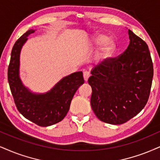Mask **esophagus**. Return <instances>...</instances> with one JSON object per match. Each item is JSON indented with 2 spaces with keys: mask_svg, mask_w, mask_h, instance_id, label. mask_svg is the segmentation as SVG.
<instances>
[{
  "mask_svg": "<svg viewBox=\"0 0 160 160\" xmlns=\"http://www.w3.org/2000/svg\"><path fill=\"white\" fill-rule=\"evenodd\" d=\"M83 76H84V81H88V78H89V77L90 76V72H88V71H84L83 72Z\"/></svg>",
  "mask_w": 160,
  "mask_h": 160,
  "instance_id": "obj_1",
  "label": "esophagus"
}]
</instances>
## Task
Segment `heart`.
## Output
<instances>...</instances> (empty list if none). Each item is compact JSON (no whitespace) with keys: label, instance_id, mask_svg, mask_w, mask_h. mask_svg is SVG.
Segmentation results:
<instances>
[{"label":"heart","instance_id":"b5f03b06","mask_svg":"<svg viewBox=\"0 0 160 160\" xmlns=\"http://www.w3.org/2000/svg\"><path fill=\"white\" fill-rule=\"evenodd\" d=\"M100 47L99 57L101 58H108L113 54L116 49V44L112 38H108L107 35L97 34L92 37L90 41L92 47Z\"/></svg>","mask_w":160,"mask_h":160}]
</instances>
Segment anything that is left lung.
<instances>
[{"label":"left lung","mask_w":160,"mask_h":160,"mask_svg":"<svg viewBox=\"0 0 160 160\" xmlns=\"http://www.w3.org/2000/svg\"><path fill=\"white\" fill-rule=\"evenodd\" d=\"M130 44L116 58H108L91 71L92 109L98 119L121 125L137 116L148 100L153 67L148 47L128 29Z\"/></svg>","instance_id":"obj_1"}]
</instances>
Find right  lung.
Masks as SVG:
<instances>
[{
    "label": "right lung",
    "instance_id": "add662e5",
    "mask_svg": "<svg viewBox=\"0 0 160 160\" xmlns=\"http://www.w3.org/2000/svg\"><path fill=\"white\" fill-rule=\"evenodd\" d=\"M34 32L29 29L14 44L8 68V82L18 110L29 121L41 127H47L65 117L75 92L84 80L80 71L63 78L45 93H34L26 88L19 76L20 53L27 37Z\"/></svg>",
    "mask_w": 160,
    "mask_h": 160
}]
</instances>
